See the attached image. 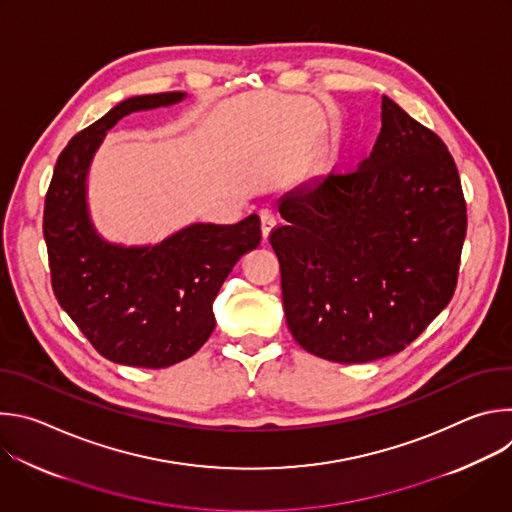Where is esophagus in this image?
<instances>
[{
    "label": "esophagus",
    "mask_w": 512,
    "mask_h": 512,
    "mask_svg": "<svg viewBox=\"0 0 512 512\" xmlns=\"http://www.w3.org/2000/svg\"><path fill=\"white\" fill-rule=\"evenodd\" d=\"M275 225H277L275 216L269 210H261V235H263V241L269 239V235L275 229Z\"/></svg>",
    "instance_id": "34e87169"
}]
</instances>
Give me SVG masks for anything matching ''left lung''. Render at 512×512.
Returning <instances> with one entry per match:
<instances>
[{
    "mask_svg": "<svg viewBox=\"0 0 512 512\" xmlns=\"http://www.w3.org/2000/svg\"><path fill=\"white\" fill-rule=\"evenodd\" d=\"M381 123L356 170L287 192L269 235L289 332L332 362L401 352L458 283L468 216L456 162L385 95Z\"/></svg>",
    "mask_w": 512,
    "mask_h": 512,
    "instance_id": "left-lung-1",
    "label": "left lung"
}]
</instances>
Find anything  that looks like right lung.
<instances>
[{"label":"right lung","mask_w":512,"mask_h":512,"mask_svg":"<svg viewBox=\"0 0 512 512\" xmlns=\"http://www.w3.org/2000/svg\"><path fill=\"white\" fill-rule=\"evenodd\" d=\"M186 93L121 101L68 141L44 200L52 289L62 310L105 358L164 369L212 334V302L235 263L261 241L259 216L237 225H190L158 245L105 241L91 223L87 174L105 133L125 115L180 103Z\"/></svg>","instance_id":"right-lung-1"}]
</instances>
